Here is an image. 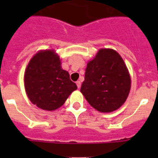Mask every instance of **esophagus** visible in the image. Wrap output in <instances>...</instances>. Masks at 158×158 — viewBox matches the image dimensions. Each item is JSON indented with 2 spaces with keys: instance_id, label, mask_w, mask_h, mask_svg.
Segmentation results:
<instances>
[{
  "instance_id": "34e87169",
  "label": "esophagus",
  "mask_w": 158,
  "mask_h": 158,
  "mask_svg": "<svg viewBox=\"0 0 158 158\" xmlns=\"http://www.w3.org/2000/svg\"><path fill=\"white\" fill-rule=\"evenodd\" d=\"M76 84H77V86L78 89H80V88H81V83L80 81H77L76 82Z\"/></svg>"
}]
</instances>
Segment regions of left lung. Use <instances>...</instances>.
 <instances>
[{
  "label": "left lung",
  "instance_id": "obj_1",
  "mask_svg": "<svg viewBox=\"0 0 158 158\" xmlns=\"http://www.w3.org/2000/svg\"><path fill=\"white\" fill-rule=\"evenodd\" d=\"M131 77L124 61L111 49H101L87 64L81 92L100 112L118 109L127 98Z\"/></svg>",
  "mask_w": 158,
  "mask_h": 158
}]
</instances>
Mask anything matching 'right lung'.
<instances>
[{
	"mask_svg": "<svg viewBox=\"0 0 158 158\" xmlns=\"http://www.w3.org/2000/svg\"><path fill=\"white\" fill-rule=\"evenodd\" d=\"M24 86L32 104L47 111L63 105L77 89L69 73L62 69L58 54L51 50L40 51L31 59L25 70Z\"/></svg>",
	"mask_w": 158,
	"mask_h": 158,
	"instance_id": "1",
	"label": "right lung"
}]
</instances>
